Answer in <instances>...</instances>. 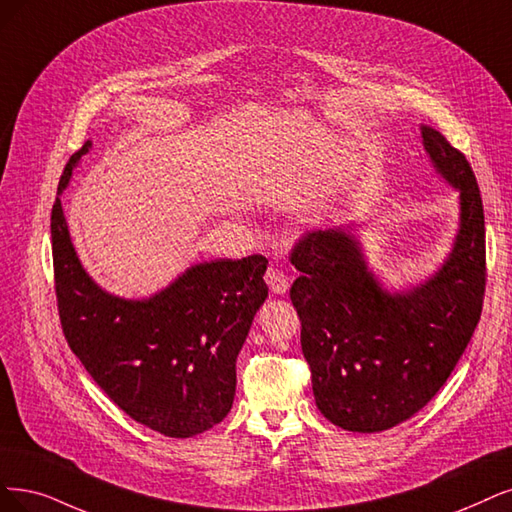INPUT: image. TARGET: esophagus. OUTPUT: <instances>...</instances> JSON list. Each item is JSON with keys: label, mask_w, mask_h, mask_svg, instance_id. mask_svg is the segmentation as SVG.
I'll list each match as a JSON object with an SVG mask.
<instances>
[{"label": "esophagus", "mask_w": 512, "mask_h": 512, "mask_svg": "<svg viewBox=\"0 0 512 512\" xmlns=\"http://www.w3.org/2000/svg\"><path fill=\"white\" fill-rule=\"evenodd\" d=\"M266 282H268V287H270V291L274 295H282V293H287V289H289L287 274L282 272V270H278V268H270L266 272Z\"/></svg>", "instance_id": "34e87169"}]
</instances>
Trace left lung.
<instances>
[{
  "mask_svg": "<svg viewBox=\"0 0 512 512\" xmlns=\"http://www.w3.org/2000/svg\"><path fill=\"white\" fill-rule=\"evenodd\" d=\"M426 156L458 192L460 217L441 266L407 287H386L369 266L358 225L299 240L291 301L316 407L350 432H382L413 418L447 382L477 329L485 293V219L468 160L422 124Z\"/></svg>",
  "mask_w": 512,
  "mask_h": 512,
  "instance_id": "1",
  "label": "left lung"
}]
</instances>
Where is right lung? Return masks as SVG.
I'll list each match as a JSON object with an SVG mask.
<instances>
[{"label":"right lung","mask_w":512,"mask_h":512,"mask_svg":"<svg viewBox=\"0 0 512 512\" xmlns=\"http://www.w3.org/2000/svg\"><path fill=\"white\" fill-rule=\"evenodd\" d=\"M90 149L86 141L69 158L50 219L67 344L132 420L164 437H196L232 409L236 358L268 297V259L200 261L149 297L109 293L82 266L61 202Z\"/></svg>","instance_id":"1"}]
</instances>
